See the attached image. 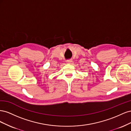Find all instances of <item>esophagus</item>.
Here are the masks:
<instances>
[{
    "mask_svg": "<svg viewBox=\"0 0 131 131\" xmlns=\"http://www.w3.org/2000/svg\"><path fill=\"white\" fill-rule=\"evenodd\" d=\"M72 62H73V61H72V59H69V60H67V63H68V64H72Z\"/></svg>",
    "mask_w": 131,
    "mask_h": 131,
    "instance_id": "1",
    "label": "esophagus"
}]
</instances>
